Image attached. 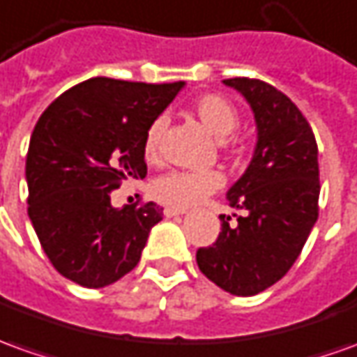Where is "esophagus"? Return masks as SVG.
I'll use <instances>...</instances> for the list:
<instances>
[{"instance_id":"obj_1","label":"esophagus","mask_w":357,"mask_h":357,"mask_svg":"<svg viewBox=\"0 0 357 357\" xmlns=\"http://www.w3.org/2000/svg\"><path fill=\"white\" fill-rule=\"evenodd\" d=\"M186 210H178V208H165V215L167 218H174V215H183Z\"/></svg>"}]
</instances>
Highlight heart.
<instances>
[{"label": "heart", "mask_w": 357, "mask_h": 357, "mask_svg": "<svg viewBox=\"0 0 357 357\" xmlns=\"http://www.w3.org/2000/svg\"><path fill=\"white\" fill-rule=\"evenodd\" d=\"M192 112L204 126L215 137L231 136L239 126V110L227 97L218 93L202 95L192 102ZM169 120L167 116H157L149 122L144 134V157L149 163H157L163 153V137ZM221 147L229 149L231 139H221ZM225 183V176L218 169L206 171H171L157 176L151 184V194L159 202L171 208L186 210L194 204L202 202L210 194L220 190Z\"/></svg>", "instance_id": "heart-1"}]
</instances>
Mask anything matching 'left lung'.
<instances>
[{
	"label": "left lung",
	"instance_id": "1",
	"mask_svg": "<svg viewBox=\"0 0 357 357\" xmlns=\"http://www.w3.org/2000/svg\"><path fill=\"white\" fill-rule=\"evenodd\" d=\"M255 112L258 142L249 169L227 192L243 215H220L211 247L196 252L202 274L233 296H257L294 266L319 218V149L291 99L270 83L249 77L223 81Z\"/></svg>",
	"mask_w": 357,
	"mask_h": 357
}]
</instances>
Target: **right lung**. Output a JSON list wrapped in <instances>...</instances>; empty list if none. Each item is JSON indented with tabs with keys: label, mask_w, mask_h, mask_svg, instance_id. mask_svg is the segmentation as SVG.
Returning a JSON list of instances; mask_svg holds the SVG:
<instances>
[{
	"label": "right lung",
	"mask_w": 357,
	"mask_h": 357,
	"mask_svg": "<svg viewBox=\"0 0 357 357\" xmlns=\"http://www.w3.org/2000/svg\"><path fill=\"white\" fill-rule=\"evenodd\" d=\"M184 87L93 77L38 118L26 153L29 218L52 266L83 287H105L142 258L163 220L155 202L112 208L110 192L146 178L144 134Z\"/></svg>",
	"instance_id": "right-lung-1"
}]
</instances>
